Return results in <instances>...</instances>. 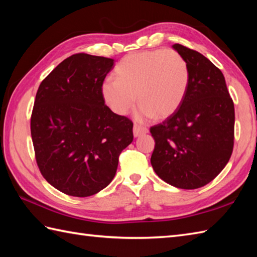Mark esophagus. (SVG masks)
I'll use <instances>...</instances> for the list:
<instances>
[{
	"label": "esophagus",
	"mask_w": 257,
	"mask_h": 257,
	"mask_svg": "<svg viewBox=\"0 0 257 257\" xmlns=\"http://www.w3.org/2000/svg\"><path fill=\"white\" fill-rule=\"evenodd\" d=\"M147 133H148V129H147L146 127H141V125H139V124L134 125V136L136 138L140 137V136H143V135H146Z\"/></svg>",
	"instance_id": "1"
}]
</instances>
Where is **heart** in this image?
<instances>
[{
	"label": "heart",
	"instance_id": "b5f03b06",
	"mask_svg": "<svg viewBox=\"0 0 257 257\" xmlns=\"http://www.w3.org/2000/svg\"><path fill=\"white\" fill-rule=\"evenodd\" d=\"M117 79L106 78L101 94L113 112L125 114L136 101L140 121L165 119L176 112L187 95L189 68L176 51L156 50L129 54L117 65Z\"/></svg>",
	"mask_w": 257,
	"mask_h": 257
}]
</instances>
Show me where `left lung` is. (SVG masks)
Here are the masks:
<instances>
[{
	"label": "left lung",
	"instance_id": "left-lung-1",
	"mask_svg": "<svg viewBox=\"0 0 257 257\" xmlns=\"http://www.w3.org/2000/svg\"><path fill=\"white\" fill-rule=\"evenodd\" d=\"M172 47L188 64L189 86L178 110L150 128V161L163 181L192 190L211 182L230 160L235 113L221 70L199 52Z\"/></svg>",
	"mask_w": 257,
	"mask_h": 257
}]
</instances>
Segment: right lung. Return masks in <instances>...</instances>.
Masks as SVG:
<instances>
[{
    "label": "right lung",
    "instance_id": "obj_1",
    "mask_svg": "<svg viewBox=\"0 0 257 257\" xmlns=\"http://www.w3.org/2000/svg\"><path fill=\"white\" fill-rule=\"evenodd\" d=\"M113 59L79 53L42 81L31 117L37 166L61 192L85 198L112 181L133 121L105 105L101 85Z\"/></svg>",
    "mask_w": 257,
    "mask_h": 257
}]
</instances>
